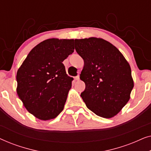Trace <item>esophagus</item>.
<instances>
[{"label":"esophagus","instance_id":"esophagus-1","mask_svg":"<svg viewBox=\"0 0 151 151\" xmlns=\"http://www.w3.org/2000/svg\"><path fill=\"white\" fill-rule=\"evenodd\" d=\"M74 78H75V80H80V77H79V76H76V77Z\"/></svg>","mask_w":151,"mask_h":151}]
</instances>
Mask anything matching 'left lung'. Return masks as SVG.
<instances>
[{
  "label": "left lung",
  "mask_w": 151,
  "mask_h": 151,
  "mask_svg": "<svg viewBox=\"0 0 151 151\" xmlns=\"http://www.w3.org/2000/svg\"><path fill=\"white\" fill-rule=\"evenodd\" d=\"M75 49L84 60L80 76L87 108L104 118L117 115L127 104L134 86L129 64L120 51L102 38L76 39Z\"/></svg>",
  "instance_id": "1"
}]
</instances>
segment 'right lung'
Here are the masks:
<instances>
[{
	"instance_id": "right-lung-1",
	"label": "right lung",
	"mask_w": 151,
	"mask_h": 151,
	"mask_svg": "<svg viewBox=\"0 0 151 151\" xmlns=\"http://www.w3.org/2000/svg\"><path fill=\"white\" fill-rule=\"evenodd\" d=\"M73 51V39H47L32 49L18 69L17 94L36 118L49 120L63 110L73 78L63 62Z\"/></svg>"
}]
</instances>
